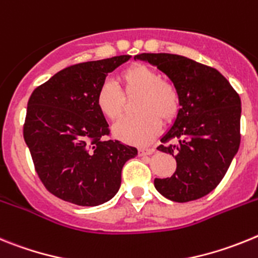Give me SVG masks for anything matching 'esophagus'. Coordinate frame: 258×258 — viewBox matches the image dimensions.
I'll list each match as a JSON object with an SVG mask.
<instances>
[{
	"label": "esophagus",
	"mask_w": 258,
	"mask_h": 258,
	"mask_svg": "<svg viewBox=\"0 0 258 258\" xmlns=\"http://www.w3.org/2000/svg\"><path fill=\"white\" fill-rule=\"evenodd\" d=\"M154 152V148H140L139 149V156H149Z\"/></svg>",
	"instance_id": "1"
}]
</instances>
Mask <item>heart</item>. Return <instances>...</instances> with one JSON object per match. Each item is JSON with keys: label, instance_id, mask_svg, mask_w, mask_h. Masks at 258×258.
Returning <instances> with one entry per match:
<instances>
[{"label": "heart", "instance_id": "obj_1", "mask_svg": "<svg viewBox=\"0 0 258 258\" xmlns=\"http://www.w3.org/2000/svg\"><path fill=\"white\" fill-rule=\"evenodd\" d=\"M124 95H140L136 113L114 126V136L132 145H147L161 130V119L170 122L179 110V93L171 83L161 79L158 71L145 64H134L120 74ZM124 96L113 82H104L96 95V105L107 119L116 120L124 110Z\"/></svg>", "mask_w": 258, "mask_h": 258}]
</instances>
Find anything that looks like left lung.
<instances>
[{"instance_id":"1","label":"left lung","mask_w":258,"mask_h":258,"mask_svg":"<svg viewBox=\"0 0 258 258\" xmlns=\"http://www.w3.org/2000/svg\"><path fill=\"white\" fill-rule=\"evenodd\" d=\"M135 59L156 66L172 82L179 106L158 149L175 157L170 178L154 179L162 196L175 203L201 199L219 184L240 145L241 101L222 74L183 55L143 53Z\"/></svg>"}]
</instances>
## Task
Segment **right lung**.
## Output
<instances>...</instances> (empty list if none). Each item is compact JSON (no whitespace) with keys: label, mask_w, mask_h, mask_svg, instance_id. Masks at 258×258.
<instances>
[{"label":"right lung","mask_w":258,"mask_h":258,"mask_svg":"<svg viewBox=\"0 0 258 258\" xmlns=\"http://www.w3.org/2000/svg\"><path fill=\"white\" fill-rule=\"evenodd\" d=\"M131 55L84 62L63 69L35 89L28 100L24 142L50 194L80 207L115 196L123 165L138 149L102 140L109 124L96 105L106 75Z\"/></svg>","instance_id":"add662e5"}]
</instances>
